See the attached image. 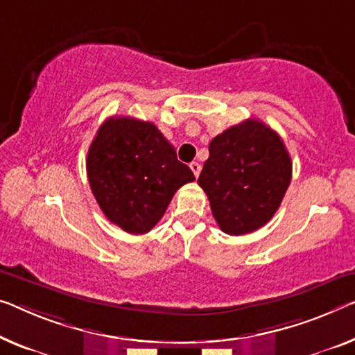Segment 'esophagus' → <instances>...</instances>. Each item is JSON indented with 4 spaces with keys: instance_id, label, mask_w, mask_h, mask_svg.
Listing matches in <instances>:
<instances>
[{
    "instance_id": "esophagus-1",
    "label": "esophagus",
    "mask_w": 355,
    "mask_h": 355,
    "mask_svg": "<svg viewBox=\"0 0 355 355\" xmlns=\"http://www.w3.org/2000/svg\"><path fill=\"white\" fill-rule=\"evenodd\" d=\"M189 168H191V171H193L194 177L198 178L199 173H200V164L199 162H191V164H189Z\"/></svg>"
}]
</instances>
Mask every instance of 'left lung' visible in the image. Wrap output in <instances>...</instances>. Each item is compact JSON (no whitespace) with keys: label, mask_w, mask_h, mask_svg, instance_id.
Listing matches in <instances>:
<instances>
[{"label":"left lung","mask_w":355,"mask_h":355,"mask_svg":"<svg viewBox=\"0 0 355 355\" xmlns=\"http://www.w3.org/2000/svg\"><path fill=\"white\" fill-rule=\"evenodd\" d=\"M292 180L284 141L260 119H245L216 135L198 178L220 230L244 236L276 214Z\"/></svg>","instance_id":"8db88e82"}]
</instances>
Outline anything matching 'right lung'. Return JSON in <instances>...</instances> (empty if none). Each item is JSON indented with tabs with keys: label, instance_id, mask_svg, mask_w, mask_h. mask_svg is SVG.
I'll return each mask as SVG.
<instances>
[{
	"label": "right lung",
	"instance_id": "add662e5",
	"mask_svg": "<svg viewBox=\"0 0 355 355\" xmlns=\"http://www.w3.org/2000/svg\"><path fill=\"white\" fill-rule=\"evenodd\" d=\"M87 178L105 216L129 234H145L194 173L153 123L108 118L87 153Z\"/></svg>",
	"mask_w": 355,
	"mask_h": 355
}]
</instances>
